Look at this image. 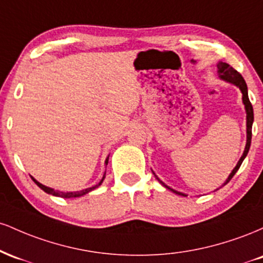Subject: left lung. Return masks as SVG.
Wrapping results in <instances>:
<instances>
[{
	"mask_svg": "<svg viewBox=\"0 0 263 263\" xmlns=\"http://www.w3.org/2000/svg\"><path fill=\"white\" fill-rule=\"evenodd\" d=\"M216 66H218V74H219V78L221 80L226 81V83H230L232 84V85L237 86L238 89L241 90V92H242V104L245 105V111H246V146H245V151H243L242 156H241V158L238 159L236 167L234 168V170L231 171V173L229 174V177L226 178V180L224 183L221 184V186L220 188H222V186L226 185L231 180V178L235 176V173L238 171V168H240V165L242 164L243 159L246 158L247 153H249V149H250V146H251V137H252V123H253V108H252V105L251 102H250V99H249V92H247V85L245 83V80H243L242 75H241L238 71L235 70L232 66H230L228 64V63H224V62H219L218 64H216ZM153 172V171H152ZM153 174H155L156 179L158 180L159 183L162 184L164 188H167L168 190H171V192L176 193V194L178 195H183V197H185V194L182 192H177V190L172 189L171 186H168L167 184L163 183L161 179H159L158 177H157V174L153 172ZM220 188L215 189V190H219ZM214 190V192H215Z\"/></svg>",
	"mask_w": 263,
	"mask_h": 263,
	"instance_id": "8db88e82",
	"label": "left lung"
}]
</instances>
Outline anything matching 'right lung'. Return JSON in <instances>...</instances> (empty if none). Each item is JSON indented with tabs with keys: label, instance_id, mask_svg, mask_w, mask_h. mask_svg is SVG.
I'll use <instances>...</instances> for the list:
<instances>
[{
	"label": "right lung",
	"instance_id": "add662e5",
	"mask_svg": "<svg viewBox=\"0 0 263 263\" xmlns=\"http://www.w3.org/2000/svg\"><path fill=\"white\" fill-rule=\"evenodd\" d=\"M107 163H108V156H107V158L105 159V164L107 165ZM105 174H106V173H104V177H102V179H101L100 182H99L98 184H95V185L90 186V188L81 189V190H77V192H60V190H55V189H53V188H49V186H47V185H44V184L39 183L38 180H35L34 178H33V177H32V179H33V182H34L35 184H37V185H38L39 188H41L42 190H44V192H45V193H48V194L54 195V197H60V198H79V197H83V195L87 194V193L92 192L93 189L99 188V186H100L101 184H102V182H104V179H105Z\"/></svg>",
	"mask_w": 263,
	"mask_h": 263
}]
</instances>
